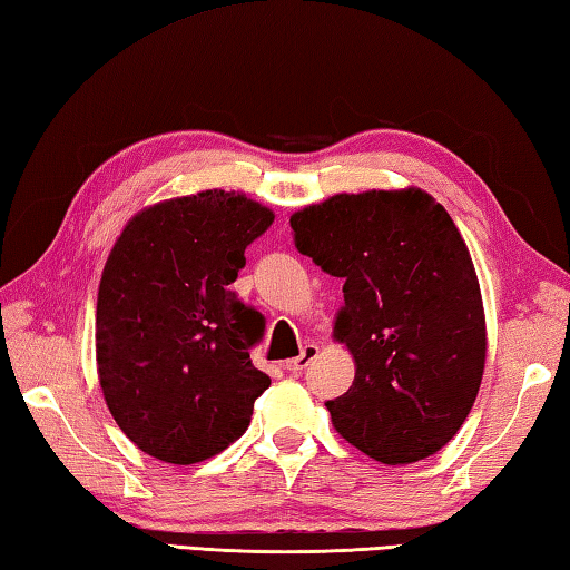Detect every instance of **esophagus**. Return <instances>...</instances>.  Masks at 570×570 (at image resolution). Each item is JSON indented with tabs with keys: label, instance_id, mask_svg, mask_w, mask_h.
<instances>
[{
	"label": "esophagus",
	"instance_id": "1",
	"mask_svg": "<svg viewBox=\"0 0 570 570\" xmlns=\"http://www.w3.org/2000/svg\"><path fill=\"white\" fill-rule=\"evenodd\" d=\"M315 355H317V345L315 343H307L303 351H301V355L291 357V361H285L283 367H285L287 373H303L305 367L315 361Z\"/></svg>",
	"mask_w": 570,
	"mask_h": 570
}]
</instances>
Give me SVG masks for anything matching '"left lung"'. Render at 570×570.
Segmentation results:
<instances>
[{
    "label": "left lung",
    "mask_w": 570,
    "mask_h": 570,
    "mask_svg": "<svg viewBox=\"0 0 570 570\" xmlns=\"http://www.w3.org/2000/svg\"><path fill=\"white\" fill-rule=\"evenodd\" d=\"M295 247L343 279L335 341L355 381L327 401L335 431L385 465L441 451L485 367L481 285L465 239L417 187L333 195L291 217Z\"/></svg>",
    "instance_id": "left-lung-1"
}]
</instances>
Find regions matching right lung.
<instances>
[{"label": "right lung", "instance_id": "right-lung-1", "mask_svg": "<svg viewBox=\"0 0 570 570\" xmlns=\"http://www.w3.org/2000/svg\"><path fill=\"white\" fill-rule=\"evenodd\" d=\"M273 209L225 189L145 207L109 253L97 293V375L139 451L189 465L247 431L269 377L249 361L263 315L229 285Z\"/></svg>", "mask_w": 570, "mask_h": 570}]
</instances>
